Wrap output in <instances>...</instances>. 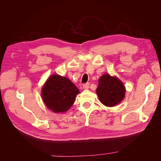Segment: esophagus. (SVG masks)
I'll use <instances>...</instances> for the list:
<instances>
[{"mask_svg":"<svg viewBox=\"0 0 161 161\" xmlns=\"http://www.w3.org/2000/svg\"><path fill=\"white\" fill-rule=\"evenodd\" d=\"M82 87H83L84 89H88L89 88V83H88V82H87V83L84 84L83 86H82Z\"/></svg>","mask_w":161,"mask_h":161,"instance_id":"esophagus-1","label":"esophagus"}]
</instances>
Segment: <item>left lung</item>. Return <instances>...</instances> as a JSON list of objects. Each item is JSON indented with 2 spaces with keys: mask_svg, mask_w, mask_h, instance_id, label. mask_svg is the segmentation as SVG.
Returning <instances> with one entry per match:
<instances>
[{
  "mask_svg": "<svg viewBox=\"0 0 161 161\" xmlns=\"http://www.w3.org/2000/svg\"><path fill=\"white\" fill-rule=\"evenodd\" d=\"M96 92L104 105L114 107L124 99L125 89L123 82L118 78L105 74L99 79Z\"/></svg>",
  "mask_w": 161,
  "mask_h": 161,
  "instance_id": "1",
  "label": "left lung"
}]
</instances>
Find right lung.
<instances>
[{"instance_id":"1","label":"right lung","mask_w":161,"mask_h":161,"mask_svg":"<svg viewBox=\"0 0 161 161\" xmlns=\"http://www.w3.org/2000/svg\"><path fill=\"white\" fill-rule=\"evenodd\" d=\"M79 90L66 77L52 75L42 89V99L47 108L55 113L69 110Z\"/></svg>"}]
</instances>
